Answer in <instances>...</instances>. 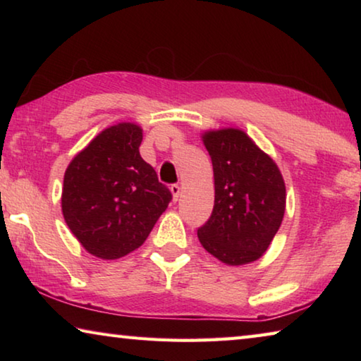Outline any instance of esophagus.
Returning a JSON list of instances; mask_svg holds the SVG:
<instances>
[{
  "label": "esophagus",
  "mask_w": 361,
  "mask_h": 361,
  "mask_svg": "<svg viewBox=\"0 0 361 361\" xmlns=\"http://www.w3.org/2000/svg\"><path fill=\"white\" fill-rule=\"evenodd\" d=\"M170 192H172V199H173V202H176V200L180 199L181 188H180L178 185H172V186H170Z\"/></svg>",
  "instance_id": "34e87169"
}]
</instances>
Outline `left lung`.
Here are the masks:
<instances>
[{
    "mask_svg": "<svg viewBox=\"0 0 361 361\" xmlns=\"http://www.w3.org/2000/svg\"><path fill=\"white\" fill-rule=\"evenodd\" d=\"M202 142L212 157L215 205L197 237L224 264H248L266 253L282 224L283 176L274 159L242 129L207 130Z\"/></svg>",
    "mask_w": 361,
    "mask_h": 361,
    "instance_id": "left-lung-1",
    "label": "left lung"
}]
</instances>
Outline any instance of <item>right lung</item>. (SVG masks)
Returning a JSON list of instances; mask_svg holds the SVG:
<instances>
[{
  "instance_id": "right-lung-1",
  "label": "right lung",
  "mask_w": 361,
  "mask_h": 361,
  "mask_svg": "<svg viewBox=\"0 0 361 361\" xmlns=\"http://www.w3.org/2000/svg\"><path fill=\"white\" fill-rule=\"evenodd\" d=\"M143 129L119 122L73 157L63 176L62 213L84 250L118 259L143 245L172 200L140 156Z\"/></svg>"
}]
</instances>
